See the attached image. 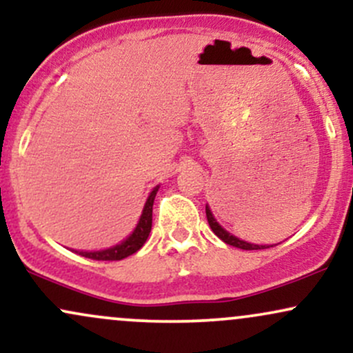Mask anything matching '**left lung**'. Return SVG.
Segmentation results:
<instances>
[{
    "label": "left lung",
    "instance_id": "left-lung-1",
    "mask_svg": "<svg viewBox=\"0 0 353 353\" xmlns=\"http://www.w3.org/2000/svg\"><path fill=\"white\" fill-rule=\"evenodd\" d=\"M205 216H208V222H209L210 229H212V232L216 234V236L221 239V241H224L225 244L234 245V247H237V249H244V250H259V249H267V247H269V245L249 244V242L241 241V239H237L236 236H232V234H229L228 230L222 229L221 225H219V222L216 221V219H214L212 212H210L209 205H205Z\"/></svg>",
    "mask_w": 353,
    "mask_h": 353
}]
</instances>
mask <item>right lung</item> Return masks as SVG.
<instances>
[{
    "mask_svg": "<svg viewBox=\"0 0 353 353\" xmlns=\"http://www.w3.org/2000/svg\"><path fill=\"white\" fill-rule=\"evenodd\" d=\"M157 190H159V185H156L149 194L148 201H145L143 214H141L139 222H137L136 229L132 230V234L129 237H125L121 244L109 247V249L104 250H96V252H83L81 250L79 255L88 259H94V261H121V259L129 257L141 247L144 245V242L148 241L149 232H151L152 228V204H154V197H156Z\"/></svg>",
    "mask_w": 353,
    "mask_h": 353,
    "instance_id": "1",
    "label": "right lung"
}]
</instances>
